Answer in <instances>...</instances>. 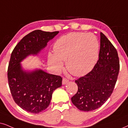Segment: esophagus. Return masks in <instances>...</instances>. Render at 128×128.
Segmentation results:
<instances>
[{"instance_id": "obj_1", "label": "esophagus", "mask_w": 128, "mask_h": 128, "mask_svg": "<svg viewBox=\"0 0 128 128\" xmlns=\"http://www.w3.org/2000/svg\"><path fill=\"white\" fill-rule=\"evenodd\" d=\"M68 82V79H67L66 78H64V77L62 78V84H66Z\"/></svg>"}]
</instances>
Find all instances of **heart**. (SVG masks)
<instances>
[{
	"label": "heart",
	"mask_w": 128,
	"mask_h": 128,
	"mask_svg": "<svg viewBox=\"0 0 128 128\" xmlns=\"http://www.w3.org/2000/svg\"><path fill=\"white\" fill-rule=\"evenodd\" d=\"M55 54H48V61L56 70L66 62L67 70L75 76L89 72L98 61L99 44L93 34L72 32L61 36L54 45Z\"/></svg>",
	"instance_id": "obj_1"
}]
</instances>
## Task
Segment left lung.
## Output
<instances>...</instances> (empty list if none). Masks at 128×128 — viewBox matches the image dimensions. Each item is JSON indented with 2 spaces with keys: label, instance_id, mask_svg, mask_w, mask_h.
I'll list each match as a JSON object with an SVG mask.
<instances>
[{
  "label": "left lung",
  "instance_id": "obj_1",
  "mask_svg": "<svg viewBox=\"0 0 128 128\" xmlns=\"http://www.w3.org/2000/svg\"><path fill=\"white\" fill-rule=\"evenodd\" d=\"M119 69V59L116 48L100 32L98 62L91 72L75 80L78 90L72 98L74 106L86 112L101 107L114 91Z\"/></svg>",
  "mask_w": 128,
  "mask_h": 128
}]
</instances>
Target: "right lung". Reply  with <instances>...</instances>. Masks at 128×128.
<instances>
[{"instance_id": "obj_1", "label": "right lung", "mask_w": 128, "mask_h": 128, "mask_svg": "<svg viewBox=\"0 0 128 128\" xmlns=\"http://www.w3.org/2000/svg\"><path fill=\"white\" fill-rule=\"evenodd\" d=\"M58 32L34 30L19 42L11 54L8 68L11 94L19 107L28 112L38 114L46 109L53 92L62 86V78L41 70L24 72L20 62L29 55H36Z\"/></svg>"}]
</instances>
